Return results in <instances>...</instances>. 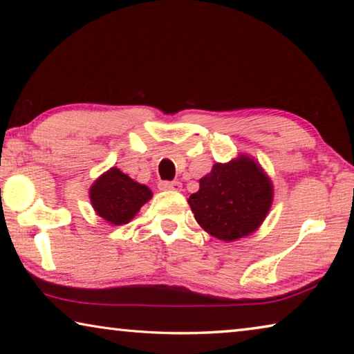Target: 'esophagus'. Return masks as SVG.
Here are the masks:
<instances>
[{"instance_id":"34e87169","label":"esophagus","mask_w":354,"mask_h":354,"mask_svg":"<svg viewBox=\"0 0 354 354\" xmlns=\"http://www.w3.org/2000/svg\"><path fill=\"white\" fill-rule=\"evenodd\" d=\"M183 184L179 181H160L159 189L160 190H181Z\"/></svg>"}]
</instances>
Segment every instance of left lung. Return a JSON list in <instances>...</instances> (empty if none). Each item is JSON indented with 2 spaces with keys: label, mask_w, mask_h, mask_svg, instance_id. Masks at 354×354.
Instances as JSON below:
<instances>
[{
  "label": "left lung",
  "mask_w": 354,
  "mask_h": 354,
  "mask_svg": "<svg viewBox=\"0 0 354 354\" xmlns=\"http://www.w3.org/2000/svg\"><path fill=\"white\" fill-rule=\"evenodd\" d=\"M273 185L253 159L241 156L227 164H215L200 179V190L189 205L203 230L231 242L256 231L270 211Z\"/></svg>",
  "instance_id": "left-lung-1"
}]
</instances>
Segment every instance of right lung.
Wrapping results in <instances>:
<instances>
[{
    "label": "right lung",
    "instance_id": "1",
    "mask_svg": "<svg viewBox=\"0 0 354 354\" xmlns=\"http://www.w3.org/2000/svg\"><path fill=\"white\" fill-rule=\"evenodd\" d=\"M149 198L151 190L147 185L136 183L115 167L101 175L91 189L93 209L111 225L128 223Z\"/></svg>",
    "mask_w": 354,
    "mask_h": 354
}]
</instances>
